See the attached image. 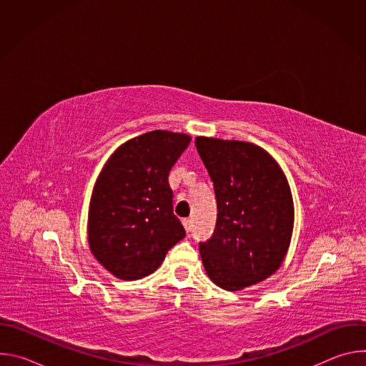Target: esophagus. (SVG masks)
<instances>
[{
	"label": "esophagus",
	"instance_id": "obj_1",
	"mask_svg": "<svg viewBox=\"0 0 366 366\" xmlns=\"http://www.w3.org/2000/svg\"><path fill=\"white\" fill-rule=\"evenodd\" d=\"M182 224H184V227H185L187 233H191V229H192V222H191V219H184V220H182Z\"/></svg>",
	"mask_w": 366,
	"mask_h": 366
}]
</instances>
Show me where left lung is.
<instances>
[{"instance_id":"obj_1","label":"left lung","mask_w":366,"mask_h":366,"mask_svg":"<svg viewBox=\"0 0 366 366\" xmlns=\"http://www.w3.org/2000/svg\"><path fill=\"white\" fill-rule=\"evenodd\" d=\"M195 146L219 210L213 236L199 242L207 275L227 291L267 280L281 267L294 227L292 195L281 167L247 142L197 137Z\"/></svg>"}]
</instances>
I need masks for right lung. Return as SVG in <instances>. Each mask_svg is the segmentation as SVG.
I'll use <instances>...</instances> for the list:
<instances>
[{
    "label": "right lung",
    "instance_id": "right-lung-1",
    "mask_svg": "<svg viewBox=\"0 0 366 366\" xmlns=\"http://www.w3.org/2000/svg\"><path fill=\"white\" fill-rule=\"evenodd\" d=\"M189 142L184 133L153 130L123 143L104 165L89 201L88 243L114 277L150 275L185 237L168 177Z\"/></svg>",
    "mask_w": 366,
    "mask_h": 366
}]
</instances>
